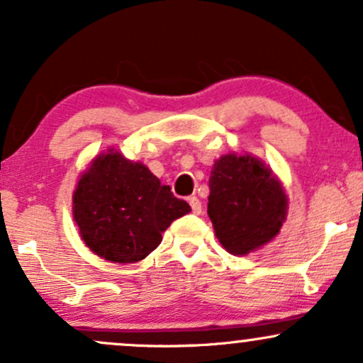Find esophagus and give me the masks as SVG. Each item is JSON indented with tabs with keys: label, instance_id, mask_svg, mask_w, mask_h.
<instances>
[{
	"label": "esophagus",
	"instance_id": "obj_1",
	"mask_svg": "<svg viewBox=\"0 0 363 363\" xmlns=\"http://www.w3.org/2000/svg\"><path fill=\"white\" fill-rule=\"evenodd\" d=\"M189 204H191V209H193L194 215H201V211H203V206H201V201L196 198V196H191Z\"/></svg>",
	"mask_w": 363,
	"mask_h": 363
}]
</instances>
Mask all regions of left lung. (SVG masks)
<instances>
[{"instance_id":"obj_1","label":"left lung","mask_w":363,"mask_h":363,"mask_svg":"<svg viewBox=\"0 0 363 363\" xmlns=\"http://www.w3.org/2000/svg\"><path fill=\"white\" fill-rule=\"evenodd\" d=\"M208 215L216 237L233 255H247L270 242L286 220L281 182L250 155H223L209 177Z\"/></svg>"}]
</instances>
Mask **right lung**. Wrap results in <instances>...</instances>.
Segmentation results:
<instances>
[{
  "instance_id": "add662e5",
  "label": "right lung",
  "mask_w": 363,
  "mask_h": 363,
  "mask_svg": "<svg viewBox=\"0 0 363 363\" xmlns=\"http://www.w3.org/2000/svg\"><path fill=\"white\" fill-rule=\"evenodd\" d=\"M189 211L145 165L113 150L91 164L74 193V220L84 243L118 264L145 259L167 226Z\"/></svg>"
}]
</instances>
